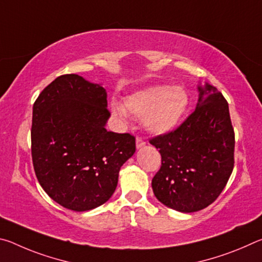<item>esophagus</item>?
Listing matches in <instances>:
<instances>
[{
    "instance_id": "esophagus-1",
    "label": "esophagus",
    "mask_w": 262,
    "mask_h": 262,
    "mask_svg": "<svg viewBox=\"0 0 262 262\" xmlns=\"http://www.w3.org/2000/svg\"><path fill=\"white\" fill-rule=\"evenodd\" d=\"M145 145V141L140 136H136V148H142Z\"/></svg>"
}]
</instances>
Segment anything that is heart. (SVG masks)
Instances as JSON below:
<instances>
[{
    "label": "heart",
    "instance_id": "1",
    "mask_svg": "<svg viewBox=\"0 0 262 262\" xmlns=\"http://www.w3.org/2000/svg\"><path fill=\"white\" fill-rule=\"evenodd\" d=\"M189 97L183 88L157 85L147 88L128 96L125 108L114 104V113L123 115L127 112L144 118V125L150 132L164 134L178 125L188 108Z\"/></svg>",
    "mask_w": 262,
    "mask_h": 262
}]
</instances>
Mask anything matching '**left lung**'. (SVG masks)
I'll list each match as a JSON object with an SVG mask.
<instances>
[{"label":"left lung","instance_id":"8db88e82","mask_svg":"<svg viewBox=\"0 0 262 262\" xmlns=\"http://www.w3.org/2000/svg\"><path fill=\"white\" fill-rule=\"evenodd\" d=\"M196 108L176 129L150 139L162 165L152 178L163 205L194 212L211 205L227 185L234 165V130L227 99L214 86H199Z\"/></svg>","mask_w":262,"mask_h":262}]
</instances>
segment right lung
Returning <instances> with one entry per match:
<instances>
[{
    "label": "right lung",
    "mask_w": 262,
    "mask_h": 262,
    "mask_svg": "<svg viewBox=\"0 0 262 262\" xmlns=\"http://www.w3.org/2000/svg\"><path fill=\"white\" fill-rule=\"evenodd\" d=\"M106 91L76 74L61 75L33 104L31 154L37 179L62 207L86 211L103 205L119 171L135 152L129 133L106 130Z\"/></svg>",
    "instance_id": "obj_1"
}]
</instances>
